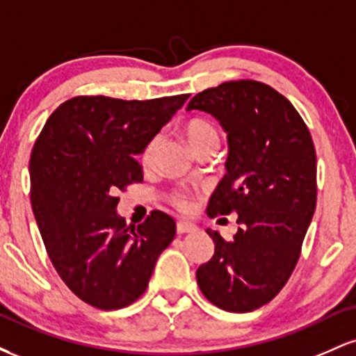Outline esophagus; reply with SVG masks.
<instances>
[{
  "label": "esophagus",
  "mask_w": 356,
  "mask_h": 356,
  "mask_svg": "<svg viewBox=\"0 0 356 356\" xmlns=\"http://www.w3.org/2000/svg\"><path fill=\"white\" fill-rule=\"evenodd\" d=\"M197 227L191 222H177V234H187V232H194Z\"/></svg>",
  "instance_id": "1"
}]
</instances>
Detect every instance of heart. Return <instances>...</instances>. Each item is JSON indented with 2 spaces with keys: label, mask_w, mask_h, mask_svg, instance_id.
<instances>
[{
  "label": "heart",
  "mask_w": 356,
  "mask_h": 356,
  "mask_svg": "<svg viewBox=\"0 0 356 356\" xmlns=\"http://www.w3.org/2000/svg\"><path fill=\"white\" fill-rule=\"evenodd\" d=\"M182 137L186 138L187 145L191 147L192 152L202 149L206 145H219V132L211 122L204 120V118H191L182 127ZM159 147H161V137L155 136L150 138L144 145L140 152V164L144 169H152L155 165V159H157ZM170 202L177 207L179 211H189L191 199L184 191H175L170 194Z\"/></svg>",
  "instance_id": "heart-1"
}]
</instances>
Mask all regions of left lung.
<instances>
[{"label":"left lung","instance_id":"8db88e82","mask_svg":"<svg viewBox=\"0 0 356 356\" xmlns=\"http://www.w3.org/2000/svg\"><path fill=\"white\" fill-rule=\"evenodd\" d=\"M187 110L218 118L227 134V172L207 214L238 212L231 241L218 231L214 256L195 273L220 309L246 313L269 303L291 276L316 207V152L298 110L256 80L224 81L197 93Z\"/></svg>","mask_w":356,"mask_h":356}]
</instances>
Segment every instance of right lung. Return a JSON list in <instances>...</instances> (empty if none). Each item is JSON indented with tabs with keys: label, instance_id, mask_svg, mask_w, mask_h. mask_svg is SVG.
<instances>
[{
	"label": "right lung",
	"instance_id": "1",
	"mask_svg": "<svg viewBox=\"0 0 356 356\" xmlns=\"http://www.w3.org/2000/svg\"><path fill=\"white\" fill-rule=\"evenodd\" d=\"M187 99L73 97L36 138L30 159L36 224L53 268L85 303L132 305L175 238V220L161 211L127 226L117 214V194L144 181L136 155Z\"/></svg>",
	"mask_w": 356,
	"mask_h": 356
}]
</instances>
